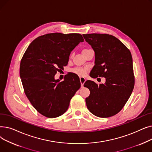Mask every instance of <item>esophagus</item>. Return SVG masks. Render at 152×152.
<instances>
[{
  "instance_id": "obj_1",
  "label": "esophagus",
  "mask_w": 152,
  "mask_h": 152,
  "mask_svg": "<svg viewBox=\"0 0 152 152\" xmlns=\"http://www.w3.org/2000/svg\"><path fill=\"white\" fill-rule=\"evenodd\" d=\"M85 81H86L85 77H80V82H81V87H83V85H84V83H85Z\"/></svg>"
}]
</instances>
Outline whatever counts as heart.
Here are the masks:
<instances>
[{
  "instance_id": "1",
  "label": "heart",
  "mask_w": 152,
  "mask_h": 152,
  "mask_svg": "<svg viewBox=\"0 0 152 152\" xmlns=\"http://www.w3.org/2000/svg\"><path fill=\"white\" fill-rule=\"evenodd\" d=\"M89 49H83L82 50V52L83 53H84L86 52H87V50H89ZM87 71V68H79V67H77V68H75L74 69H72V72L73 73L79 75V76H84L86 74Z\"/></svg>"
}]
</instances>
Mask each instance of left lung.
Instances as JSON below:
<instances>
[{"instance_id":"left-lung-1","label":"left lung","mask_w":152,"mask_h":152,"mask_svg":"<svg viewBox=\"0 0 152 152\" xmlns=\"http://www.w3.org/2000/svg\"><path fill=\"white\" fill-rule=\"evenodd\" d=\"M95 52L92 77H105V83L87 81L90 90L86 99L87 108L100 118L113 116L124 107L133 91L134 75L130 50L118 39L108 34L83 35Z\"/></svg>"}]
</instances>
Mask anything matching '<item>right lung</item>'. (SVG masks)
<instances>
[{"label":"right lung","instance_id":"right-lung-1","mask_svg":"<svg viewBox=\"0 0 152 152\" xmlns=\"http://www.w3.org/2000/svg\"><path fill=\"white\" fill-rule=\"evenodd\" d=\"M83 41L77 33L46 34L35 39L24 53L20 76L27 98L40 114L53 118L68 110L80 81L69 76L59 82L54 76L67 65L71 52Z\"/></svg>","mask_w":152,"mask_h":152}]
</instances>
